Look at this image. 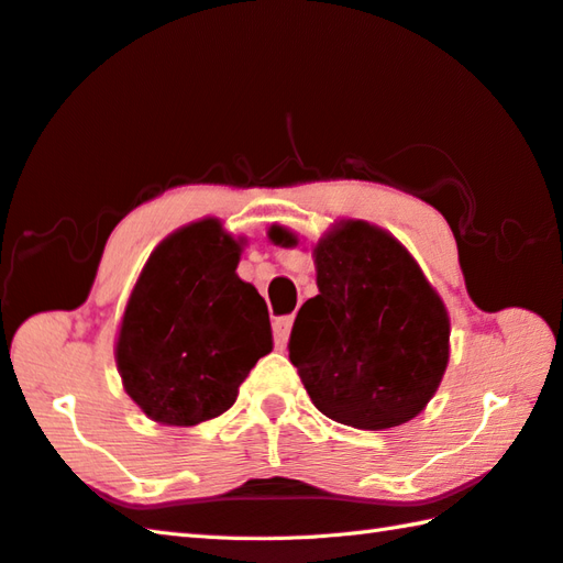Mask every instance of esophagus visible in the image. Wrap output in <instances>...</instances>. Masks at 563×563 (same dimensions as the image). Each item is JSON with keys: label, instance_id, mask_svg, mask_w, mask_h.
I'll return each instance as SVG.
<instances>
[{"label": "esophagus", "instance_id": "obj_1", "mask_svg": "<svg viewBox=\"0 0 563 563\" xmlns=\"http://www.w3.org/2000/svg\"><path fill=\"white\" fill-rule=\"evenodd\" d=\"M292 322H295V317L292 314H285V317H278L273 322V339H275V344H278L280 349L288 344V336H290V329H292Z\"/></svg>", "mask_w": 563, "mask_h": 563}]
</instances>
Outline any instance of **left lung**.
Masks as SVG:
<instances>
[{
  "label": "left lung",
  "mask_w": 563,
  "mask_h": 563,
  "mask_svg": "<svg viewBox=\"0 0 563 563\" xmlns=\"http://www.w3.org/2000/svg\"><path fill=\"white\" fill-rule=\"evenodd\" d=\"M275 244L295 246L280 227ZM319 295L295 317L288 351L314 407L356 429L412 420L442 383L449 317L398 241L344 222L314 249Z\"/></svg>",
  "instance_id": "1"
}]
</instances>
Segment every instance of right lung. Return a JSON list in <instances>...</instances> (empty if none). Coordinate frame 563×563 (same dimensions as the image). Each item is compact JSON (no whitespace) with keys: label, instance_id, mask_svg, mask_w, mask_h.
Returning <instances> with one entry per match:
<instances>
[{"label":"right lung","instance_id":"right-lung-1","mask_svg":"<svg viewBox=\"0 0 563 563\" xmlns=\"http://www.w3.org/2000/svg\"><path fill=\"white\" fill-rule=\"evenodd\" d=\"M239 253L217 219L175 231L151 253L117 341L124 388L151 420H214L273 349L266 300L236 275Z\"/></svg>","mask_w":563,"mask_h":563}]
</instances>
